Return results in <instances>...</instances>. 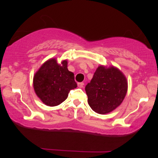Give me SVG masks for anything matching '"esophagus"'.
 <instances>
[{
    "label": "esophagus",
    "mask_w": 158,
    "mask_h": 158,
    "mask_svg": "<svg viewBox=\"0 0 158 158\" xmlns=\"http://www.w3.org/2000/svg\"><path fill=\"white\" fill-rule=\"evenodd\" d=\"M83 86H84V83H83V82H79V83H78V87H79V88H83Z\"/></svg>",
    "instance_id": "34e87169"
}]
</instances>
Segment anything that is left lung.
<instances>
[{"mask_svg":"<svg viewBox=\"0 0 158 158\" xmlns=\"http://www.w3.org/2000/svg\"><path fill=\"white\" fill-rule=\"evenodd\" d=\"M127 90L126 77L114 66L98 67L90 82L85 86L88 104L92 110L100 114L116 109L123 102Z\"/></svg>","mask_w":158,"mask_h":158,"instance_id":"left-lung-1","label":"left lung"}]
</instances>
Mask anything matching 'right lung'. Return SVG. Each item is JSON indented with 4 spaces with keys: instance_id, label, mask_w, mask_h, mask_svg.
Listing matches in <instances>:
<instances>
[{
    "instance_id": "right-lung-1",
    "label": "right lung",
    "mask_w": 158,
    "mask_h": 158,
    "mask_svg": "<svg viewBox=\"0 0 158 158\" xmlns=\"http://www.w3.org/2000/svg\"><path fill=\"white\" fill-rule=\"evenodd\" d=\"M77 87L74 74L68 69V61L58 64L50 59L41 66L33 77L36 95L48 106H59L68 97L70 90Z\"/></svg>"
}]
</instances>
